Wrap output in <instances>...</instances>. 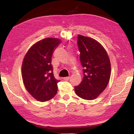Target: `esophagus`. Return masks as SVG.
<instances>
[{
    "label": "esophagus",
    "mask_w": 134,
    "mask_h": 134,
    "mask_svg": "<svg viewBox=\"0 0 134 134\" xmlns=\"http://www.w3.org/2000/svg\"><path fill=\"white\" fill-rule=\"evenodd\" d=\"M70 79V76H67V77H64L63 79L64 81H69Z\"/></svg>",
    "instance_id": "esophagus-1"
}]
</instances>
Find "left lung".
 <instances>
[{
  "instance_id": "left-lung-1",
  "label": "left lung",
  "mask_w": 134,
  "mask_h": 134,
  "mask_svg": "<svg viewBox=\"0 0 134 134\" xmlns=\"http://www.w3.org/2000/svg\"><path fill=\"white\" fill-rule=\"evenodd\" d=\"M77 44L83 78L75 86V92L79 97L92 100L107 86L110 76V60L104 47L95 40L78 35Z\"/></svg>"
}]
</instances>
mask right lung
Instances as JSON below:
<instances>
[{
	"instance_id": "obj_1",
	"label": "right lung",
	"mask_w": 134,
	"mask_h": 134,
	"mask_svg": "<svg viewBox=\"0 0 134 134\" xmlns=\"http://www.w3.org/2000/svg\"><path fill=\"white\" fill-rule=\"evenodd\" d=\"M58 38H47L36 42L27 51L22 66V76L27 92L37 100L45 102L55 97L58 83L53 75V53L61 43Z\"/></svg>"
}]
</instances>
